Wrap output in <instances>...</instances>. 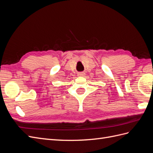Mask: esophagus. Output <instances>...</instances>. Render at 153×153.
Here are the masks:
<instances>
[{
  "label": "esophagus",
  "mask_w": 153,
  "mask_h": 153,
  "mask_svg": "<svg viewBox=\"0 0 153 153\" xmlns=\"http://www.w3.org/2000/svg\"><path fill=\"white\" fill-rule=\"evenodd\" d=\"M78 75L79 76H84L85 75H84V73H79L78 74Z\"/></svg>",
  "instance_id": "1"
}]
</instances>
